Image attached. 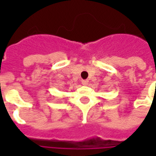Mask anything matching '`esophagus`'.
<instances>
[{
  "label": "esophagus",
  "mask_w": 156,
  "mask_h": 156,
  "mask_svg": "<svg viewBox=\"0 0 156 156\" xmlns=\"http://www.w3.org/2000/svg\"><path fill=\"white\" fill-rule=\"evenodd\" d=\"M82 83H83V85H84V86H87L88 84V80H83Z\"/></svg>",
  "instance_id": "34e87169"
}]
</instances>
